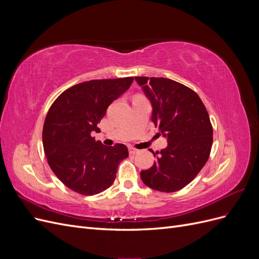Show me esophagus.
Instances as JSON below:
<instances>
[{
	"mask_svg": "<svg viewBox=\"0 0 259 259\" xmlns=\"http://www.w3.org/2000/svg\"><path fill=\"white\" fill-rule=\"evenodd\" d=\"M128 152H130V154H135V153L138 152V150H137V149H135V148L130 147L128 148Z\"/></svg>",
	"mask_w": 259,
	"mask_h": 259,
	"instance_id": "34e87169",
	"label": "esophagus"
}]
</instances>
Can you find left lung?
I'll list each match as a JSON object with an SVG mask.
<instances>
[{"label": "left lung", "mask_w": 259, "mask_h": 259, "mask_svg": "<svg viewBox=\"0 0 259 259\" xmlns=\"http://www.w3.org/2000/svg\"><path fill=\"white\" fill-rule=\"evenodd\" d=\"M152 107L151 121L167 140L153 152V165L140 171L143 183L161 192H175L191 183L205 165L213 128L202 100L187 86L165 77L135 76Z\"/></svg>", "instance_id": "1"}]
</instances>
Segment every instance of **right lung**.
Instances as JSON below:
<instances>
[{
    "label": "right lung",
    "instance_id": "obj_1",
    "mask_svg": "<svg viewBox=\"0 0 259 259\" xmlns=\"http://www.w3.org/2000/svg\"><path fill=\"white\" fill-rule=\"evenodd\" d=\"M133 77L92 80L68 89L54 101L43 126V147L49 165L69 189L94 195L110 187L122 160L125 145L107 147L93 133L113 100L126 92Z\"/></svg>",
    "mask_w": 259,
    "mask_h": 259
}]
</instances>
